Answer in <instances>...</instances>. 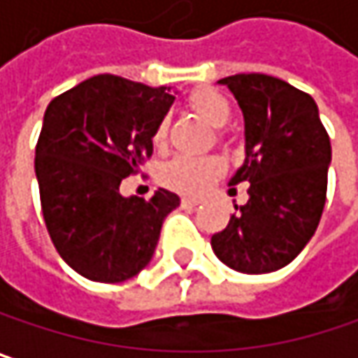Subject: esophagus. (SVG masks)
I'll use <instances>...</instances> for the list:
<instances>
[{
  "mask_svg": "<svg viewBox=\"0 0 358 358\" xmlns=\"http://www.w3.org/2000/svg\"><path fill=\"white\" fill-rule=\"evenodd\" d=\"M180 202H182V206H199L200 204L199 199H188V196H184Z\"/></svg>",
  "mask_w": 358,
  "mask_h": 358,
  "instance_id": "1",
  "label": "esophagus"
}]
</instances>
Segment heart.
<instances>
[{
	"label": "heart",
	"mask_w": 358,
	"mask_h": 358,
	"mask_svg": "<svg viewBox=\"0 0 358 358\" xmlns=\"http://www.w3.org/2000/svg\"><path fill=\"white\" fill-rule=\"evenodd\" d=\"M188 105L213 127H222L231 119V105H229L227 96L219 93L217 89H210V87L196 89L192 95L188 96ZM152 139L158 148L166 145L168 121H159L154 129ZM217 139L224 141V134L219 131ZM221 174L222 162L215 156H178V158L170 159L162 168L159 180L164 186H168L176 192L199 196L202 192H206Z\"/></svg>",
	"instance_id": "obj_1"
}]
</instances>
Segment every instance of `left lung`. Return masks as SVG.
I'll list each match as a JSON object with an SVG mask.
<instances>
[{
    "mask_svg": "<svg viewBox=\"0 0 358 358\" xmlns=\"http://www.w3.org/2000/svg\"><path fill=\"white\" fill-rule=\"evenodd\" d=\"M245 117V164L231 186L249 182V200L210 245L241 273H269L294 262L312 239L326 202L330 137L314 99L269 74L219 80Z\"/></svg>",
    "mask_w": 358,
    "mask_h": 358,
    "instance_id": "obj_1",
    "label": "left lung"
}]
</instances>
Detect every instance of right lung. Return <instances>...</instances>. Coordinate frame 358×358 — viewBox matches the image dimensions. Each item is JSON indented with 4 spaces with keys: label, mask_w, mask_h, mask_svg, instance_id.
Segmentation results:
<instances>
[{
    "label": "right lung",
    "mask_w": 358,
    "mask_h": 358,
    "mask_svg": "<svg viewBox=\"0 0 358 358\" xmlns=\"http://www.w3.org/2000/svg\"><path fill=\"white\" fill-rule=\"evenodd\" d=\"M174 95L115 74H96L46 107L36 143L42 215L58 255L87 280L119 284L152 259L174 192H119L154 154V129Z\"/></svg>",
    "instance_id": "add662e5"
}]
</instances>
